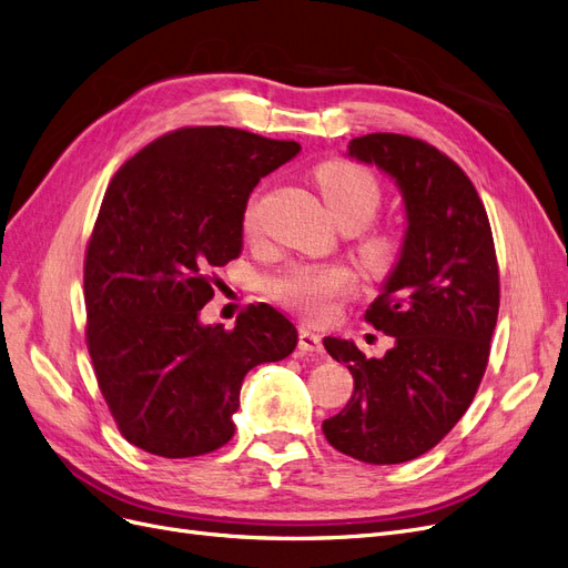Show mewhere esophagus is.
Wrapping results in <instances>:
<instances>
[{
  "instance_id": "obj_1",
  "label": "esophagus",
  "mask_w": 568,
  "mask_h": 568,
  "mask_svg": "<svg viewBox=\"0 0 568 568\" xmlns=\"http://www.w3.org/2000/svg\"><path fill=\"white\" fill-rule=\"evenodd\" d=\"M297 346L304 351V353H323V339L318 337L316 332H311L308 327H300V339H297Z\"/></svg>"
}]
</instances>
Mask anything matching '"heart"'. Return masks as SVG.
I'll return each instance as SVG.
<instances>
[{
	"mask_svg": "<svg viewBox=\"0 0 568 568\" xmlns=\"http://www.w3.org/2000/svg\"><path fill=\"white\" fill-rule=\"evenodd\" d=\"M316 182L334 220L344 229H363L379 213L384 189L367 165L358 161L334 159L316 168ZM264 186H257L243 205L241 226L247 236L260 234ZM361 257L374 273H386L400 257L403 243L388 229H369L361 239ZM358 271L344 262H295L266 281L273 302L302 313L304 318L321 321L339 300L358 290Z\"/></svg>",
	"mask_w": 568,
	"mask_h": 568,
	"instance_id": "1",
	"label": "heart"
}]
</instances>
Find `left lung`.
Instances as JSON below:
<instances>
[{
  "mask_svg": "<svg viewBox=\"0 0 568 568\" xmlns=\"http://www.w3.org/2000/svg\"><path fill=\"white\" fill-rule=\"evenodd\" d=\"M348 154L395 178L409 226L400 262L365 313L393 348L365 358L353 342H323L355 379L351 403L323 433L365 464H405L458 424L487 372L500 304L496 247L470 178L433 144L369 133L351 140Z\"/></svg>",
  "mask_w": 568,
  "mask_h": 568,
  "instance_id": "left-lung-1",
  "label": "left lung"
}]
</instances>
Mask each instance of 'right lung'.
Segmentation results:
<instances>
[{
  "mask_svg": "<svg viewBox=\"0 0 568 568\" xmlns=\"http://www.w3.org/2000/svg\"><path fill=\"white\" fill-rule=\"evenodd\" d=\"M302 146L229 125H186L125 161L83 257L87 346L119 433L163 456H203L234 435L243 376L287 358L297 329L268 304L203 327L215 268L241 255L243 205Z\"/></svg>",
  "mask_w": 568,
  "mask_h": 568,
  "instance_id": "right-lung-1",
  "label": "right lung"
}]
</instances>
